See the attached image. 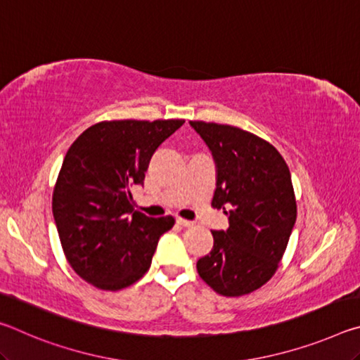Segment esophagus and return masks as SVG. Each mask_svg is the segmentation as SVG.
Masks as SVG:
<instances>
[{
	"instance_id": "obj_1",
	"label": "esophagus",
	"mask_w": 360,
	"mask_h": 360,
	"mask_svg": "<svg viewBox=\"0 0 360 360\" xmlns=\"http://www.w3.org/2000/svg\"><path fill=\"white\" fill-rule=\"evenodd\" d=\"M176 222H178L181 227H193V222L192 221H187V219L178 217V219H176Z\"/></svg>"
}]
</instances>
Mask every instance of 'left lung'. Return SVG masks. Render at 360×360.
<instances>
[{"label": "left lung", "mask_w": 360, "mask_h": 360, "mask_svg": "<svg viewBox=\"0 0 360 360\" xmlns=\"http://www.w3.org/2000/svg\"><path fill=\"white\" fill-rule=\"evenodd\" d=\"M217 168L211 206L229 214V229L211 231L214 246L197 262L200 278L224 297L262 288L278 270L297 219L288 163L254 133L191 120Z\"/></svg>", "instance_id": "obj_1"}]
</instances>
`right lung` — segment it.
I'll return each instance as SVG.
<instances>
[{
    "label": "right lung",
    "instance_id": "add662e5",
    "mask_svg": "<svg viewBox=\"0 0 360 360\" xmlns=\"http://www.w3.org/2000/svg\"><path fill=\"white\" fill-rule=\"evenodd\" d=\"M184 124L105 120L77 136L53 187L52 212L65 257L84 281L120 290L149 270L158 238L173 216L135 210L130 187L143 184L150 157Z\"/></svg>",
    "mask_w": 360,
    "mask_h": 360
}]
</instances>
